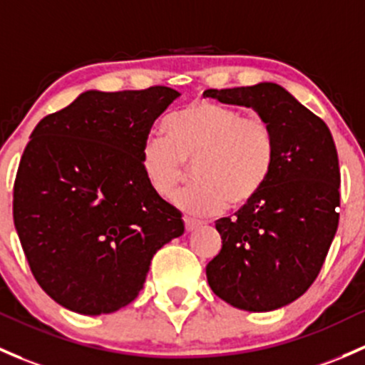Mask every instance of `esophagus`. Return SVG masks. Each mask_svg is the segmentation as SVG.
Listing matches in <instances>:
<instances>
[{"label":"esophagus","instance_id":"esophagus-1","mask_svg":"<svg viewBox=\"0 0 365 365\" xmlns=\"http://www.w3.org/2000/svg\"><path fill=\"white\" fill-rule=\"evenodd\" d=\"M183 224H185V231L187 232H192L194 229H197L199 225H202V222L201 220H195V218L185 217V218H183Z\"/></svg>","mask_w":365,"mask_h":365}]
</instances>
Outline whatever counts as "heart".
<instances>
[{
  "instance_id": "obj_1",
  "label": "heart",
  "mask_w": 365,
  "mask_h": 365,
  "mask_svg": "<svg viewBox=\"0 0 365 365\" xmlns=\"http://www.w3.org/2000/svg\"><path fill=\"white\" fill-rule=\"evenodd\" d=\"M168 136H148L141 170L150 189L170 197L192 163L194 183L173 197L180 210L215 215L231 202H250L269 180L276 143L271 125L257 115L215 101H195L164 122Z\"/></svg>"
}]
</instances>
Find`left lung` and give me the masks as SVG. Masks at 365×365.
I'll use <instances>...</instances> for the list:
<instances>
[{
	"label": "left lung",
	"mask_w": 365,
	"mask_h": 365,
	"mask_svg": "<svg viewBox=\"0 0 365 365\" xmlns=\"http://www.w3.org/2000/svg\"><path fill=\"white\" fill-rule=\"evenodd\" d=\"M206 98L253 108L271 125L269 180L236 217L215 222L222 250L206 266L212 290L234 308L273 312L317 279L339 224V160L325 122L271 82L208 89Z\"/></svg>",
	"instance_id": "left-lung-1"
}]
</instances>
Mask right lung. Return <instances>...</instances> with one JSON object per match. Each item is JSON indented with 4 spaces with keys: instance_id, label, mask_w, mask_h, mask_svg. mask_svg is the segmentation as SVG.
Segmentation results:
<instances>
[{
    "instance_id": "right-lung-1",
    "label": "right lung",
    "mask_w": 365,
    "mask_h": 365,
    "mask_svg": "<svg viewBox=\"0 0 365 365\" xmlns=\"http://www.w3.org/2000/svg\"><path fill=\"white\" fill-rule=\"evenodd\" d=\"M180 92L87 91L31 133L14 183V224L38 285L75 313H113L143 289L150 260L182 236L141 147Z\"/></svg>"
}]
</instances>
